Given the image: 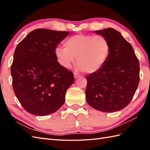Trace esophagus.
I'll return each instance as SVG.
<instances>
[{
    "label": "esophagus",
    "mask_w": 150,
    "mask_h": 150,
    "mask_svg": "<svg viewBox=\"0 0 150 150\" xmlns=\"http://www.w3.org/2000/svg\"><path fill=\"white\" fill-rule=\"evenodd\" d=\"M80 76H81V75H80L77 72H75V73H74V77H75V79H76V78L79 77Z\"/></svg>",
    "instance_id": "1"
}]
</instances>
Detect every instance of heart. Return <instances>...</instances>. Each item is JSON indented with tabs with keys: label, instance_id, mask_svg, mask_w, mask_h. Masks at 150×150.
I'll return each mask as SVG.
<instances>
[{
	"label": "heart",
	"instance_id": "heart-1",
	"mask_svg": "<svg viewBox=\"0 0 150 150\" xmlns=\"http://www.w3.org/2000/svg\"><path fill=\"white\" fill-rule=\"evenodd\" d=\"M64 48L57 47L55 55L62 67L69 69L75 61L78 68L91 74L102 68L109 58L110 46L102 36L79 34L64 41Z\"/></svg>",
	"mask_w": 150,
	"mask_h": 150
}]
</instances>
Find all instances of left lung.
<instances>
[{"mask_svg": "<svg viewBox=\"0 0 150 150\" xmlns=\"http://www.w3.org/2000/svg\"><path fill=\"white\" fill-rule=\"evenodd\" d=\"M105 37L110 52L102 68L86 76L87 102L102 112L120 110L130 103L139 83V62L133 47L112 28L94 32Z\"/></svg>", "mask_w": 150, "mask_h": 150, "instance_id": "obj_1", "label": "left lung"}]
</instances>
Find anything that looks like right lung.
Listing matches in <instances>:
<instances>
[{
	"label": "right lung",
	"mask_w": 150,
	"mask_h": 150,
	"mask_svg": "<svg viewBox=\"0 0 150 150\" xmlns=\"http://www.w3.org/2000/svg\"><path fill=\"white\" fill-rule=\"evenodd\" d=\"M69 31L37 29L17 45L11 67L13 91L28 112L47 116L63 105L73 72L57 61L55 50Z\"/></svg>",
	"instance_id": "obj_1"
}]
</instances>
